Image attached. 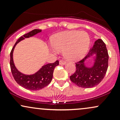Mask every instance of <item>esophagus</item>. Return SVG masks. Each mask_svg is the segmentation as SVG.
Wrapping results in <instances>:
<instances>
[{
    "mask_svg": "<svg viewBox=\"0 0 120 120\" xmlns=\"http://www.w3.org/2000/svg\"><path fill=\"white\" fill-rule=\"evenodd\" d=\"M59 64L60 65H65L66 64V61L63 60H60V61H59Z\"/></svg>",
    "mask_w": 120,
    "mask_h": 120,
    "instance_id": "esophagus-1",
    "label": "esophagus"
}]
</instances>
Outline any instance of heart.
<instances>
[{
	"instance_id": "1",
	"label": "heart",
	"mask_w": 120,
	"mask_h": 120,
	"mask_svg": "<svg viewBox=\"0 0 120 120\" xmlns=\"http://www.w3.org/2000/svg\"><path fill=\"white\" fill-rule=\"evenodd\" d=\"M90 44V36L85 31H64L52 37L51 49L55 52L63 51L66 59L75 60L86 55Z\"/></svg>"
}]
</instances>
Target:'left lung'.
<instances>
[{"instance_id":"1","label":"left lung","mask_w":120,"mask_h":120,"mask_svg":"<svg viewBox=\"0 0 120 120\" xmlns=\"http://www.w3.org/2000/svg\"><path fill=\"white\" fill-rule=\"evenodd\" d=\"M94 54L96 55L93 66L91 68L84 65L86 59ZM108 53L105 44L102 39L95 42L89 53L83 59L75 63L76 71L70 76L71 81L83 88H91L96 86L103 80L108 67Z\"/></svg>"}]
</instances>
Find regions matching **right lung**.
<instances>
[{"mask_svg": "<svg viewBox=\"0 0 120 120\" xmlns=\"http://www.w3.org/2000/svg\"><path fill=\"white\" fill-rule=\"evenodd\" d=\"M41 31L42 30L34 29L21 37L16 41L10 53V67L12 75L19 85L27 90H39L47 86L51 82L55 68L59 64V60H56L53 63L45 65L37 73L31 75H26L21 73L15 67L13 60V52L16 45L25 38L33 36L41 32Z\"/></svg>", "mask_w": 120, "mask_h": 120, "instance_id": "add662e5", "label": "right lung"}]
</instances>
